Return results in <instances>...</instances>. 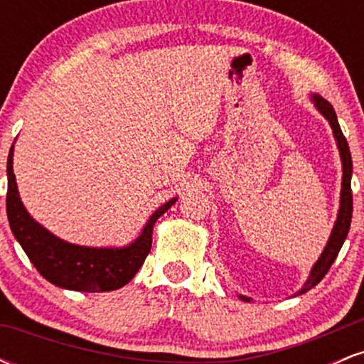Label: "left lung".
Here are the masks:
<instances>
[{"label":"left lung","mask_w":364,"mask_h":364,"mask_svg":"<svg viewBox=\"0 0 364 364\" xmlns=\"http://www.w3.org/2000/svg\"><path fill=\"white\" fill-rule=\"evenodd\" d=\"M311 101L315 104L316 109L320 111V114L328 121L330 127H332L333 139L337 141V149H339L341 161H342V188H341V207L339 214H337V220L333 224L332 232L327 241V246L321 252L320 258L313 265L310 277L306 279L304 286L298 294H304L306 291H310L311 287H315L321 279L325 277V274L328 272V269L332 267V263L336 262L337 255H339L342 245H344L346 237H348L349 228H350V217H353V191H350V176H353V159H350L349 145L346 136L342 135V129L339 127V121H337V114L333 111L332 104L325 101L323 97H320L318 94H311ZM243 301H252L246 296H240Z\"/></svg>","instance_id":"obj_1"}]
</instances>
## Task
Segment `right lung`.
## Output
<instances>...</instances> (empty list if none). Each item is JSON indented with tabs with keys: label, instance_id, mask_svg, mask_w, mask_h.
I'll return each instance as SVG.
<instances>
[{
	"label": "right lung",
	"instance_id": "add662e5",
	"mask_svg": "<svg viewBox=\"0 0 364 364\" xmlns=\"http://www.w3.org/2000/svg\"><path fill=\"white\" fill-rule=\"evenodd\" d=\"M8 193L6 215L11 232L16 237L28 260L39 274L54 286L82 292L114 291L135 277L152 248V229L156 220L178 198L169 200L149 217L141 235L123 248H92L72 245L51 235L48 229L32 219L20 200L14 174V145L6 162Z\"/></svg>",
	"mask_w": 364,
	"mask_h": 364
}]
</instances>
